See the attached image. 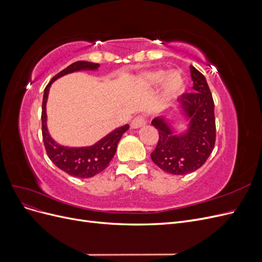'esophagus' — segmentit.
<instances>
[{
    "instance_id": "34e87169",
    "label": "esophagus",
    "mask_w": 262,
    "mask_h": 262,
    "mask_svg": "<svg viewBox=\"0 0 262 262\" xmlns=\"http://www.w3.org/2000/svg\"><path fill=\"white\" fill-rule=\"evenodd\" d=\"M145 123H146V120H145V118L144 117H136L132 120V122H131V128L132 129H139V128H142V126L143 125H145Z\"/></svg>"
}]
</instances>
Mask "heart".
Masks as SVG:
<instances>
[{
	"label": "heart",
	"mask_w": 262,
	"mask_h": 262,
	"mask_svg": "<svg viewBox=\"0 0 262 262\" xmlns=\"http://www.w3.org/2000/svg\"><path fill=\"white\" fill-rule=\"evenodd\" d=\"M162 82L163 94L167 99L175 98L184 92L185 80L179 71L172 70L164 74L162 71L147 72L142 75V83L146 87H152Z\"/></svg>",
	"instance_id": "heart-1"
}]
</instances>
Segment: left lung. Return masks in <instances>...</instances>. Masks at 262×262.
Returning <instances> with one entry per match:
<instances>
[{"instance_id":"obj_1","label":"left lung","mask_w":262,"mask_h":262,"mask_svg":"<svg viewBox=\"0 0 262 262\" xmlns=\"http://www.w3.org/2000/svg\"><path fill=\"white\" fill-rule=\"evenodd\" d=\"M194 93L181 95L178 99L180 114L188 121V128L177 133L165 117H157L152 124L160 139L152 161L162 170L172 175H186L199 169L207 162L215 144L214 101L207 80L190 66Z\"/></svg>"}]
</instances>
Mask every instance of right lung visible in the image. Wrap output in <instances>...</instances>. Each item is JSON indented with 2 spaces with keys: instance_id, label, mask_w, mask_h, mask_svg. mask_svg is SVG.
Returning a JSON list of instances; mask_svg holds the SVG:
<instances>
[{
  "instance_id": "obj_1",
  "label": "right lung",
  "mask_w": 262,
  "mask_h": 262,
  "mask_svg": "<svg viewBox=\"0 0 262 262\" xmlns=\"http://www.w3.org/2000/svg\"><path fill=\"white\" fill-rule=\"evenodd\" d=\"M99 68L98 63L77 61L62 70L60 73L52 77L50 83L46 86L42 99V139L43 144L51 162L61 170L66 171L71 176L78 178H91L107 168L110 161L115 156L117 145L120 141L122 134L129 129V124L116 128L108 133L106 137L100 139L91 146L82 147H69L63 146L55 142L49 134L47 128V100L50 91L51 84L58 78L70 73L78 71H96Z\"/></svg>"
}]
</instances>
